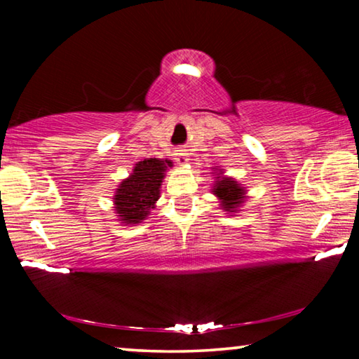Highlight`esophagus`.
<instances>
[{
  "instance_id": "34e87169",
  "label": "esophagus",
  "mask_w": 359,
  "mask_h": 359,
  "mask_svg": "<svg viewBox=\"0 0 359 359\" xmlns=\"http://www.w3.org/2000/svg\"><path fill=\"white\" fill-rule=\"evenodd\" d=\"M175 160H177L180 165H185V163L188 161V151L185 149H180L175 151Z\"/></svg>"
}]
</instances>
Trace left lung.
I'll return each mask as SVG.
<instances>
[{"label": "left lung", "instance_id": "left-lung-1", "mask_svg": "<svg viewBox=\"0 0 359 359\" xmlns=\"http://www.w3.org/2000/svg\"><path fill=\"white\" fill-rule=\"evenodd\" d=\"M217 169V168H214ZM218 177H215L214 184V194L220 199V205L226 212H236V209L241 208L242 203L245 199V190L244 187H241L234 179L224 177L222 169H218Z\"/></svg>", "mask_w": 359, "mask_h": 359}]
</instances>
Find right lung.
<instances>
[{
  "label": "right lung",
  "instance_id": "right-lung-1",
  "mask_svg": "<svg viewBox=\"0 0 359 359\" xmlns=\"http://www.w3.org/2000/svg\"><path fill=\"white\" fill-rule=\"evenodd\" d=\"M171 166L172 163L169 160L158 158H149L137 163L130 177L121 182L114 194L118 222L136 224L147 218L150 209L155 208V203L160 198V188L166 169Z\"/></svg>",
  "mask_w": 359,
  "mask_h": 359
}]
</instances>
